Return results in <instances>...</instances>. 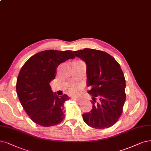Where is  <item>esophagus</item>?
<instances>
[{"instance_id": "34e87169", "label": "esophagus", "mask_w": 151, "mask_h": 151, "mask_svg": "<svg viewBox=\"0 0 151 151\" xmlns=\"http://www.w3.org/2000/svg\"><path fill=\"white\" fill-rule=\"evenodd\" d=\"M72 100H73V101H81L80 99L75 98H72Z\"/></svg>"}]
</instances>
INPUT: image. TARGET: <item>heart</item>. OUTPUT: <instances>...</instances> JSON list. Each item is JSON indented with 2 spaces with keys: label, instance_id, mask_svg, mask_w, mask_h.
<instances>
[{
  "label": "heart",
  "instance_id": "heart-1",
  "mask_svg": "<svg viewBox=\"0 0 151 151\" xmlns=\"http://www.w3.org/2000/svg\"><path fill=\"white\" fill-rule=\"evenodd\" d=\"M71 92H72L73 93H75L76 92V90H75V89H72V90H71Z\"/></svg>",
  "mask_w": 151,
  "mask_h": 151
}]
</instances>
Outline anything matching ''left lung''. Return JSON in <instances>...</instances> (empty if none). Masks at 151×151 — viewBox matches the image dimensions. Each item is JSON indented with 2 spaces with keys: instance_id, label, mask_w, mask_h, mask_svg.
Segmentation results:
<instances>
[{
  "instance_id": "left-lung-1",
  "label": "left lung",
  "mask_w": 151,
  "mask_h": 151,
  "mask_svg": "<svg viewBox=\"0 0 151 151\" xmlns=\"http://www.w3.org/2000/svg\"><path fill=\"white\" fill-rule=\"evenodd\" d=\"M86 65L88 92L93 96L92 109L83 114L89 126L105 129L113 126L122 112L126 100L124 76L119 64L109 54L85 48L73 52ZM99 98V103L96 98Z\"/></svg>"
}]
</instances>
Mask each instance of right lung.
<instances>
[{
	"label": "right lung",
	"instance_id": "1",
	"mask_svg": "<svg viewBox=\"0 0 151 151\" xmlns=\"http://www.w3.org/2000/svg\"><path fill=\"white\" fill-rule=\"evenodd\" d=\"M75 57L71 50H45L33 55L22 67L16 91L22 107L36 124L49 127L63 119L66 94L58 96L50 83L55 79L57 67Z\"/></svg>",
	"mask_w": 151,
	"mask_h": 151
}]
</instances>
